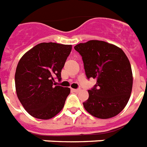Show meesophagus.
<instances>
[{"mask_svg": "<svg viewBox=\"0 0 147 147\" xmlns=\"http://www.w3.org/2000/svg\"><path fill=\"white\" fill-rule=\"evenodd\" d=\"M71 90H72L73 92L77 93V92H79V91H80V89H71Z\"/></svg>", "mask_w": 147, "mask_h": 147, "instance_id": "esophagus-1", "label": "esophagus"}]
</instances>
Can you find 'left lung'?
Wrapping results in <instances>:
<instances>
[{
  "label": "left lung",
  "instance_id": "8db88e82",
  "mask_svg": "<svg viewBox=\"0 0 147 147\" xmlns=\"http://www.w3.org/2000/svg\"><path fill=\"white\" fill-rule=\"evenodd\" d=\"M74 48L82 56L86 77L96 79L83 103L86 111L101 119L118 115L128 104L132 89V71L126 54L101 40H89Z\"/></svg>",
  "mask_w": 147,
  "mask_h": 147
}]
</instances>
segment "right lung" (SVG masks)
<instances>
[{"mask_svg":"<svg viewBox=\"0 0 147 147\" xmlns=\"http://www.w3.org/2000/svg\"><path fill=\"white\" fill-rule=\"evenodd\" d=\"M71 51V45L41 43L19 60L15 75L18 98L29 115L42 120L51 119L62 110L69 88L54 86Z\"/></svg>","mask_w":147,"mask_h":147,"instance_id":"obj_1","label":"right lung"}]
</instances>
